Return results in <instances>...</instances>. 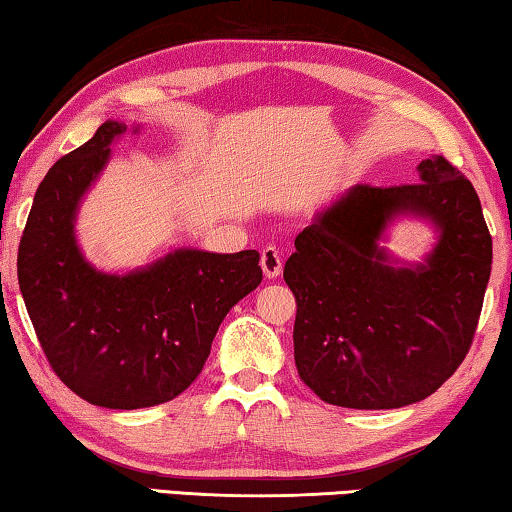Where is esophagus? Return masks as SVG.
Instances as JSON below:
<instances>
[{"instance_id":"esophagus-1","label":"esophagus","mask_w":512,"mask_h":512,"mask_svg":"<svg viewBox=\"0 0 512 512\" xmlns=\"http://www.w3.org/2000/svg\"><path fill=\"white\" fill-rule=\"evenodd\" d=\"M261 268L268 279L279 277L281 268H284V258H281V251L277 247H265L261 251Z\"/></svg>"}]
</instances>
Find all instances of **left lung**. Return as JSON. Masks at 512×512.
Returning a JSON list of instances; mask_svg holds the SVG:
<instances>
[{"instance_id":"1","label":"left lung","mask_w":512,"mask_h":512,"mask_svg":"<svg viewBox=\"0 0 512 512\" xmlns=\"http://www.w3.org/2000/svg\"><path fill=\"white\" fill-rule=\"evenodd\" d=\"M420 182L358 184L295 238V367L323 402L399 409L441 388L469 353L492 272V235L473 184L446 157ZM399 211L442 231L427 266L392 269L378 249Z\"/></svg>"}]
</instances>
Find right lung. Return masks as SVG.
Instances as JSON below:
<instances>
[{
	"label": "right lung",
	"mask_w": 512,
	"mask_h": 512,
	"mask_svg": "<svg viewBox=\"0 0 512 512\" xmlns=\"http://www.w3.org/2000/svg\"><path fill=\"white\" fill-rule=\"evenodd\" d=\"M124 133L122 122L101 124L48 170L22 231L18 281L59 381L94 406L143 409L196 381L221 321L263 270L254 249H177L124 277L96 272L76 247L73 217Z\"/></svg>",
	"instance_id": "add662e5"
}]
</instances>
